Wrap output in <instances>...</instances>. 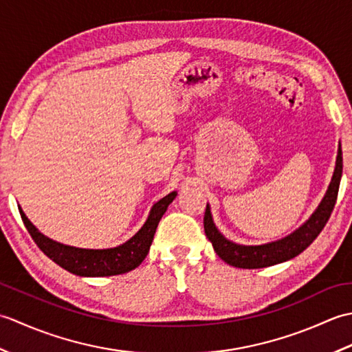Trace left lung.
I'll list each match as a JSON object with an SVG mask.
<instances>
[{
	"label": "left lung",
	"instance_id": "8db88e82",
	"mask_svg": "<svg viewBox=\"0 0 352 352\" xmlns=\"http://www.w3.org/2000/svg\"><path fill=\"white\" fill-rule=\"evenodd\" d=\"M342 166V149L339 148L338 162H336V169L331 178L330 188H328L322 203L319 204L316 212L313 213L311 218L305 222L302 227L298 228L295 233H292L290 236L281 239V241H276L272 243L245 246L227 241V239L219 233L218 228L214 227L210 214V207L207 206L204 213V231L208 241L212 242L216 254H218L226 263L242 269L266 267L276 263H283V261L296 257L298 254H301L313 241H315L320 231L324 230L328 219H330L339 193Z\"/></svg>",
	"mask_w": 352,
	"mask_h": 352
}]
</instances>
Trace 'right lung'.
<instances>
[{"mask_svg": "<svg viewBox=\"0 0 352 352\" xmlns=\"http://www.w3.org/2000/svg\"><path fill=\"white\" fill-rule=\"evenodd\" d=\"M175 197L177 192H170L159 203H155L144 227L129 242L110 250H83L51 241V239L37 231L24 212L21 210V207L19 213L34 243L54 263L66 269L68 272L80 276H110L130 272L144 261L154 239L155 228Z\"/></svg>", "mask_w": 352, "mask_h": 352, "instance_id": "obj_1", "label": "right lung"}]
</instances>
